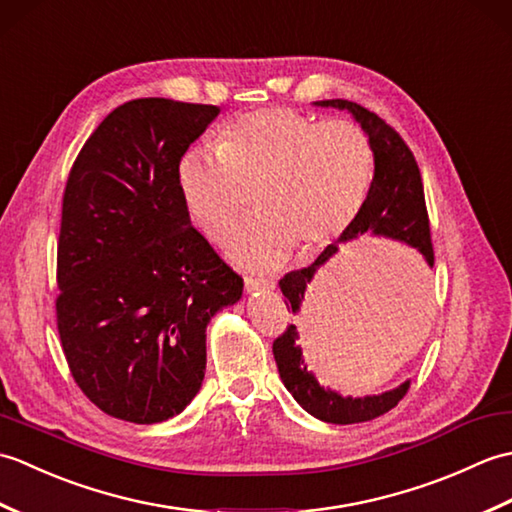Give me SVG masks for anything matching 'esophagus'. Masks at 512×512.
<instances>
[{
	"instance_id": "esophagus-1",
	"label": "esophagus",
	"mask_w": 512,
	"mask_h": 512,
	"mask_svg": "<svg viewBox=\"0 0 512 512\" xmlns=\"http://www.w3.org/2000/svg\"><path fill=\"white\" fill-rule=\"evenodd\" d=\"M273 288H275V281L273 279L253 277V275L246 277V290L248 292H264V290H273Z\"/></svg>"
}]
</instances>
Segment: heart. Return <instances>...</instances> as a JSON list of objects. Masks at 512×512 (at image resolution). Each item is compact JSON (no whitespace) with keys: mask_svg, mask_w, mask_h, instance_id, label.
I'll list each match as a JSON object with an SVG mask.
<instances>
[{"mask_svg":"<svg viewBox=\"0 0 512 512\" xmlns=\"http://www.w3.org/2000/svg\"><path fill=\"white\" fill-rule=\"evenodd\" d=\"M372 180L374 147L361 127L284 107L237 118L217 149H191L178 165L184 209L213 242L242 220L255 193L262 217L228 239L233 262L253 270L279 268L292 248L321 253L354 224Z\"/></svg>","mask_w":512,"mask_h":512,"instance_id":"heart-1","label":"heart"}]
</instances>
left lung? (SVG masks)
Listing matches in <instances>:
<instances>
[{
    "label": "left lung",
    "instance_id": "obj_1",
    "mask_svg": "<svg viewBox=\"0 0 512 512\" xmlns=\"http://www.w3.org/2000/svg\"><path fill=\"white\" fill-rule=\"evenodd\" d=\"M317 105L339 107V110L352 112V116L361 123L374 147L372 187H369L361 213H358L354 224L339 237V242H352V239H358L365 233L400 239V242L416 248L433 268V244L427 204H424L422 178L418 162L413 158L405 140H402L396 129L387 125L383 118L365 110V107L358 103L345 99H330L317 101ZM336 250H339V246L330 244L317 259H314V264H310L308 268L292 270V273L279 279V288L284 292L288 312H299L301 299L306 295V286L312 281L319 266L328 262ZM420 279L422 284L416 281V286H411L407 295H402V299L398 301L394 299V306H387L389 317H394V314H400V317H413V314H418V308H424V301H427L424 299L427 297L424 295V273H420ZM273 354L277 361L279 376L284 380L286 389L295 396V400L303 409L323 422L354 424L374 420L378 416H383L389 409H394L409 389V383H402L396 389L385 391V394L365 398H343L332 389H323L317 383V378L306 369V361H303L301 347L297 343L295 325H288V328L277 336L273 343Z\"/></svg>",
    "mask_w": 512,
    "mask_h": 512
}]
</instances>
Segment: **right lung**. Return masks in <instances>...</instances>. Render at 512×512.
I'll return each mask as SVG.
<instances>
[{"instance_id":"1","label":"right lung","mask_w":512,"mask_h":512,"mask_svg":"<svg viewBox=\"0 0 512 512\" xmlns=\"http://www.w3.org/2000/svg\"><path fill=\"white\" fill-rule=\"evenodd\" d=\"M220 107L136 99L85 140L63 191L57 328L74 383L107 416L154 424L198 394L206 323L244 279L191 226L178 165Z\"/></svg>"}]
</instances>
